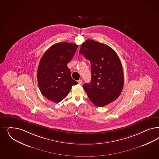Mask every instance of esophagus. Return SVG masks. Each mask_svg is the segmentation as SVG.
Wrapping results in <instances>:
<instances>
[{"label":"esophagus","instance_id":"34e87169","mask_svg":"<svg viewBox=\"0 0 159 159\" xmlns=\"http://www.w3.org/2000/svg\"><path fill=\"white\" fill-rule=\"evenodd\" d=\"M78 84H80V85H82V83H83L82 80H78Z\"/></svg>","mask_w":159,"mask_h":159}]
</instances>
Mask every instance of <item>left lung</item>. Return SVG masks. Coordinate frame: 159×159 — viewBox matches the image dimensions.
I'll use <instances>...</instances> for the list:
<instances>
[{"label":"left lung","mask_w":159,"mask_h":159,"mask_svg":"<svg viewBox=\"0 0 159 159\" xmlns=\"http://www.w3.org/2000/svg\"><path fill=\"white\" fill-rule=\"evenodd\" d=\"M79 52L91 64V81L82 86L91 101L102 107L116 100L124 83L122 66L116 52L108 45L88 39Z\"/></svg>","instance_id":"obj_1"}]
</instances>
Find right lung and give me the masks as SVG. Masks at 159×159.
<instances>
[{
  "label": "right lung",
  "mask_w": 159,
  "mask_h": 159,
  "mask_svg": "<svg viewBox=\"0 0 159 159\" xmlns=\"http://www.w3.org/2000/svg\"><path fill=\"white\" fill-rule=\"evenodd\" d=\"M78 46L62 42L50 47L41 57L37 70L39 87L43 96L55 103L67 97L78 82L71 76L67 64L72 59Z\"/></svg>",
  "instance_id": "obj_1"
}]
</instances>
